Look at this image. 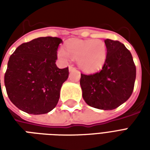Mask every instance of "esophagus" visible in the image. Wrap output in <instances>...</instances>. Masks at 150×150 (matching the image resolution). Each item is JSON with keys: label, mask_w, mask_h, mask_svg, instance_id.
Masks as SVG:
<instances>
[{"label": "esophagus", "mask_w": 150, "mask_h": 150, "mask_svg": "<svg viewBox=\"0 0 150 150\" xmlns=\"http://www.w3.org/2000/svg\"><path fill=\"white\" fill-rule=\"evenodd\" d=\"M68 68H69V71H75V67H74L72 65L69 66Z\"/></svg>", "instance_id": "1"}]
</instances>
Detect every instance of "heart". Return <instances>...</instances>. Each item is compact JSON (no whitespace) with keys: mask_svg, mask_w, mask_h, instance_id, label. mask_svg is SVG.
Returning <instances> with one entry per match:
<instances>
[{"mask_svg":"<svg viewBox=\"0 0 150 150\" xmlns=\"http://www.w3.org/2000/svg\"><path fill=\"white\" fill-rule=\"evenodd\" d=\"M58 56L62 61L69 57L77 60L83 71L92 73L100 70L107 59V46L100 39H72L65 44V50L60 48Z\"/></svg>","mask_w":150,"mask_h":150,"instance_id":"heart-1","label":"heart"}]
</instances>
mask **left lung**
<instances>
[{"label": "left lung", "instance_id": "1", "mask_svg": "<svg viewBox=\"0 0 150 150\" xmlns=\"http://www.w3.org/2000/svg\"><path fill=\"white\" fill-rule=\"evenodd\" d=\"M107 59L100 71L81 74L83 98L91 107L112 110L128 100L133 91L136 66L129 50L119 41L104 40Z\"/></svg>", "mask_w": 150, "mask_h": 150}]
</instances>
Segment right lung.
Here are the masks:
<instances>
[{"label":"right lung","instance_id":"add662e5","mask_svg":"<svg viewBox=\"0 0 150 150\" xmlns=\"http://www.w3.org/2000/svg\"><path fill=\"white\" fill-rule=\"evenodd\" d=\"M62 42L59 38H38L22 43L10 56L5 85L9 100L20 110L40 115L57 105L69 75L68 67L59 69L55 64Z\"/></svg>","mask_w":150,"mask_h":150}]
</instances>
